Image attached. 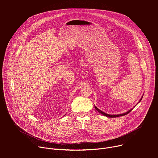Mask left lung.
<instances>
[{
	"label": "left lung",
	"mask_w": 158,
	"mask_h": 158,
	"mask_svg": "<svg viewBox=\"0 0 158 158\" xmlns=\"http://www.w3.org/2000/svg\"><path fill=\"white\" fill-rule=\"evenodd\" d=\"M143 96H142V98H141V99L139 100V102H141V101L142 100V98H143ZM138 102V103H139ZM135 107V106H134ZM94 107H95V109L99 112H100L101 114H102V115H104V116H106V117H108V118H117V117H119V116H124V115H126L127 114H128L129 112H131L132 110V109H130V110H129L128 111H127V112H124V113H123V114H107V113H105V112H102V110H101L100 109H99L95 105H94Z\"/></svg>",
	"instance_id": "left-lung-1"
}]
</instances>
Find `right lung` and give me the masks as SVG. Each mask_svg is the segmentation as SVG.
<instances>
[{"label": "right lung", "instance_id": "right-lung-1", "mask_svg": "<svg viewBox=\"0 0 158 158\" xmlns=\"http://www.w3.org/2000/svg\"><path fill=\"white\" fill-rule=\"evenodd\" d=\"M64 116H65V115H64Z\"/></svg>", "mask_w": 158, "mask_h": 158}]
</instances>
